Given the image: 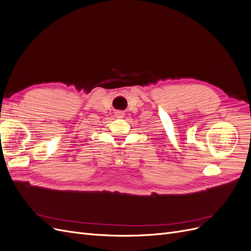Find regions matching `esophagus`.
I'll return each mask as SVG.
<instances>
[{
	"label": "esophagus",
	"instance_id": "1",
	"mask_svg": "<svg viewBox=\"0 0 251 251\" xmlns=\"http://www.w3.org/2000/svg\"><path fill=\"white\" fill-rule=\"evenodd\" d=\"M116 115L119 116V117H121V116H124V113H123V112H117Z\"/></svg>",
	"mask_w": 251,
	"mask_h": 251
}]
</instances>
